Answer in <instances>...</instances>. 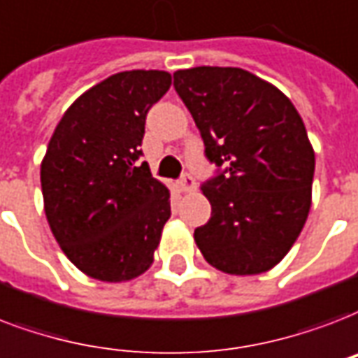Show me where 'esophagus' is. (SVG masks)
Segmentation results:
<instances>
[{"instance_id":"obj_1","label":"esophagus","mask_w":358,"mask_h":358,"mask_svg":"<svg viewBox=\"0 0 358 358\" xmlns=\"http://www.w3.org/2000/svg\"><path fill=\"white\" fill-rule=\"evenodd\" d=\"M178 187H180V191H184V193H189V191L197 189V182H195V178H193L191 174H184V176L180 178Z\"/></svg>"}]
</instances>
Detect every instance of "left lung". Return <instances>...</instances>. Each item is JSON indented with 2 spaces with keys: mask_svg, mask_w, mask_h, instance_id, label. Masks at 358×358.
Masks as SVG:
<instances>
[{
  "mask_svg": "<svg viewBox=\"0 0 358 358\" xmlns=\"http://www.w3.org/2000/svg\"><path fill=\"white\" fill-rule=\"evenodd\" d=\"M174 90L201 131L217 171L201 189L212 204L195 229L203 257L225 274L276 266L312 206L315 154L304 122L276 86L238 67L174 73Z\"/></svg>",
  "mask_w": 358,
  "mask_h": 358,
  "instance_id": "obj_1",
  "label": "left lung"
}]
</instances>
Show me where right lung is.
Masks as SVG:
<instances>
[{
  "mask_svg": "<svg viewBox=\"0 0 358 358\" xmlns=\"http://www.w3.org/2000/svg\"><path fill=\"white\" fill-rule=\"evenodd\" d=\"M171 88L167 71H124L78 97L41 163L45 214L71 263L101 282H127L154 263L171 193L143 155L146 114Z\"/></svg>",
  "mask_w": 358,
  "mask_h": 358,
  "instance_id": "add662e5",
  "label": "right lung"
}]
</instances>
